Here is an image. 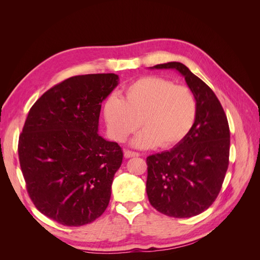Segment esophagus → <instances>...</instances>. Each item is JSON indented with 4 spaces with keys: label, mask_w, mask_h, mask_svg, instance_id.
Instances as JSON below:
<instances>
[{
    "label": "esophagus",
    "mask_w": 260,
    "mask_h": 260,
    "mask_svg": "<svg viewBox=\"0 0 260 260\" xmlns=\"http://www.w3.org/2000/svg\"><path fill=\"white\" fill-rule=\"evenodd\" d=\"M124 157L125 158H130V157H138V156H140V154L139 153H137V152H131V151H124Z\"/></svg>",
    "instance_id": "34e87169"
}]
</instances>
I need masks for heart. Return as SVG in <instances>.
<instances>
[{
  "label": "heart",
  "instance_id": "1",
  "mask_svg": "<svg viewBox=\"0 0 260 260\" xmlns=\"http://www.w3.org/2000/svg\"><path fill=\"white\" fill-rule=\"evenodd\" d=\"M108 135L122 142L140 127L144 129L133 139L139 148L175 146L190 131L198 116L193 92L161 77L148 76L129 84L123 98L111 95L103 104Z\"/></svg>",
  "mask_w": 260,
  "mask_h": 260
}]
</instances>
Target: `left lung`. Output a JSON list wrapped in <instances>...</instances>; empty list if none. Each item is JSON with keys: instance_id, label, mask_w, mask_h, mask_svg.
<instances>
[{"instance_id": "obj_1", "label": "left lung", "mask_w": 260, "mask_h": 260, "mask_svg": "<svg viewBox=\"0 0 260 260\" xmlns=\"http://www.w3.org/2000/svg\"><path fill=\"white\" fill-rule=\"evenodd\" d=\"M149 68L175 69L182 75L198 102V116L192 130L180 143L146 158L148 201L169 217L200 215L217 199L229 166L226 116L214 91L182 62L170 61Z\"/></svg>"}]
</instances>
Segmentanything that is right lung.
<instances>
[{
	"label": "right lung",
	"instance_id": "right-lung-1",
	"mask_svg": "<svg viewBox=\"0 0 260 260\" xmlns=\"http://www.w3.org/2000/svg\"><path fill=\"white\" fill-rule=\"evenodd\" d=\"M118 81L115 74L75 76L30 108L19 136L20 168L38 210L60 224H88L108 206L123 154L99 135V118Z\"/></svg>",
	"mask_w": 260,
	"mask_h": 260
}]
</instances>
